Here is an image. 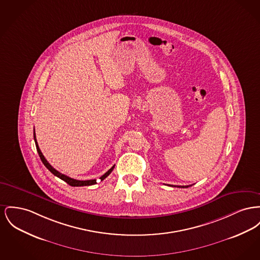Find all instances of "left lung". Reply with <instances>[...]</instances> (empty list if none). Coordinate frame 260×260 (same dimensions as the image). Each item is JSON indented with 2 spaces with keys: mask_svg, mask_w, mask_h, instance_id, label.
Masks as SVG:
<instances>
[{
  "mask_svg": "<svg viewBox=\"0 0 260 260\" xmlns=\"http://www.w3.org/2000/svg\"><path fill=\"white\" fill-rule=\"evenodd\" d=\"M188 186H190V185H179V187H183V188H185V187H188Z\"/></svg>",
  "mask_w": 260,
  "mask_h": 260,
  "instance_id": "obj_1",
  "label": "left lung"
}]
</instances>
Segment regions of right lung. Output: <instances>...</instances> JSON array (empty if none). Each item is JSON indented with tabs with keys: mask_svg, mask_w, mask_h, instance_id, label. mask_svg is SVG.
Wrapping results in <instances>:
<instances>
[{
	"mask_svg": "<svg viewBox=\"0 0 260 260\" xmlns=\"http://www.w3.org/2000/svg\"><path fill=\"white\" fill-rule=\"evenodd\" d=\"M33 136H34V141H35V145H36V149H37V152L39 154V157H40V159H41V161L43 162V164L45 165V167H46L54 176H56V177H58V178H60L61 180L62 181H64L66 183H68V184H70V185H72V186H83V185H92V184H95L96 183V180H88V181H78V180H75V179H72V178H70V177H68V176H66V175H63V174H61L60 173L59 171H57L56 169L53 168L49 163H48V161H47L46 159H45V157H44V155L42 154L41 152V150L39 149V146H38V143H37V140H36V137H35V131H34V133H33ZM115 166H113L112 168L110 169L108 172H106L102 177H100V180L101 181H103L104 179H106L108 176L111 174V172L113 171V169H114Z\"/></svg>",
	"mask_w": 260,
	"mask_h": 260,
	"instance_id": "right-lung-1",
	"label": "right lung"
}]
</instances>
